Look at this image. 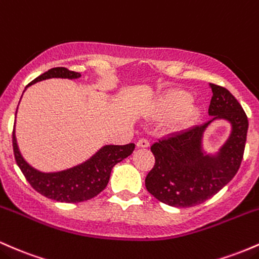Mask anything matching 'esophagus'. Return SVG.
I'll return each mask as SVG.
<instances>
[{
    "instance_id": "obj_1",
    "label": "esophagus",
    "mask_w": 259,
    "mask_h": 259,
    "mask_svg": "<svg viewBox=\"0 0 259 259\" xmlns=\"http://www.w3.org/2000/svg\"><path fill=\"white\" fill-rule=\"evenodd\" d=\"M137 147L138 148H148V147H149V141H148V139H145V138H141L137 142Z\"/></svg>"
}]
</instances>
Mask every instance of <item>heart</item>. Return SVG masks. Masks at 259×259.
<instances>
[{
    "label": "heart",
    "mask_w": 259,
    "mask_h": 259,
    "mask_svg": "<svg viewBox=\"0 0 259 259\" xmlns=\"http://www.w3.org/2000/svg\"><path fill=\"white\" fill-rule=\"evenodd\" d=\"M199 115L198 106L191 100V95L185 91H170L154 101L152 116L159 120H167L174 128L184 130L192 126Z\"/></svg>",
    "instance_id": "b5f03b06"
}]
</instances>
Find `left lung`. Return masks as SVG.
<instances>
[{
    "label": "left lung",
    "instance_id": "left-lung-1",
    "mask_svg": "<svg viewBox=\"0 0 259 259\" xmlns=\"http://www.w3.org/2000/svg\"><path fill=\"white\" fill-rule=\"evenodd\" d=\"M213 97L210 121L172 133L152 145L155 165L145 177L148 192L165 204L188 208L211 198L234 179L245 152L248 120L242 106L228 89L209 84ZM224 119L231 136L215 153L202 149V136L211 121Z\"/></svg>",
    "mask_w": 259,
    "mask_h": 259
}]
</instances>
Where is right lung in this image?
Returning <instances> with one entry per match:
<instances>
[{"mask_svg":"<svg viewBox=\"0 0 259 259\" xmlns=\"http://www.w3.org/2000/svg\"><path fill=\"white\" fill-rule=\"evenodd\" d=\"M51 78L78 79L80 78V73L69 71L65 67H56L35 78L33 82L28 84L27 88L29 85ZM12 142L17 165L31 187L42 196L62 203L84 202L98 196L107 186L112 167L117 162L130 156L136 147L135 143L126 145H104L82 164L55 172H44L31 166L23 158L17 143L16 130H13Z\"/></svg>","mask_w":259,"mask_h":259,"instance_id":"1","label":"right lung"}]
</instances>
